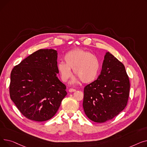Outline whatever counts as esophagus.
<instances>
[{
	"instance_id": "34e87169",
	"label": "esophagus",
	"mask_w": 147,
	"mask_h": 147,
	"mask_svg": "<svg viewBox=\"0 0 147 147\" xmlns=\"http://www.w3.org/2000/svg\"><path fill=\"white\" fill-rule=\"evenodd\" d=\"M68 91H69V92H75V91H76V89H73V88H70V89H69Z\"/></svg>"
}]
</instances>
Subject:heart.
I'll return each instance as SVG.
<instances>
[{"mask_svg":"<svg viewBox=\"0 0 147 147\" xmlns=\"http://www.w3.org/2000/svg\"><path fill=\"white\" fill-rule=\"evenodd\" d=\"M64 62H59L57 64V69L61 78L66 82L71 78V69L77 76L72 83L81 79L85 83L93 82L96 80L100 69V61L98 58L91 52L83 49H73L65 53Z\"/></svg>","mask_w":147,"mask_h":147,"instance_id":"obj_1","label":"heart"}]
</instances>
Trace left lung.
Segmentation results:
<instances>
[{
    "label": "left lung",
    "mask_w": 147,
    "mask_h": 147,
    "mask_svg": "<svg viewBox=\"0 0 147 147\" xmlns=\"http://www.w3.org/2000/svg\"><path fill=\"white\" fill-rule=\"evenodd\" d=\"M129 90L124 65L107 52L97 80L84 88V111L90 120L96 123L111 120L125 109Z\"/></svg>",
    "instance_id": "obj_1"
}]
</instances>
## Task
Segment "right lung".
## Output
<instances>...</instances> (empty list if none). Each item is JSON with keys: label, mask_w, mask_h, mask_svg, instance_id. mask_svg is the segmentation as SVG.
<instances>
[{"label": "right lung", "mask_w": 147, "mask_h": 147, "mask_svg": "<svg viewBox=\"0 0 147 147\" xmlns=\"http://www.w3.org/2000/svg\"><path fill=\"white\" fill-rule=\"evenodd\" d=\"M56 50L39 49L13 67L9 94L12 101L26 118L36 121L51 119L67 94L57 78Z\"/></svg>", "instance_id": "right-lung-1"}]
</instances>
